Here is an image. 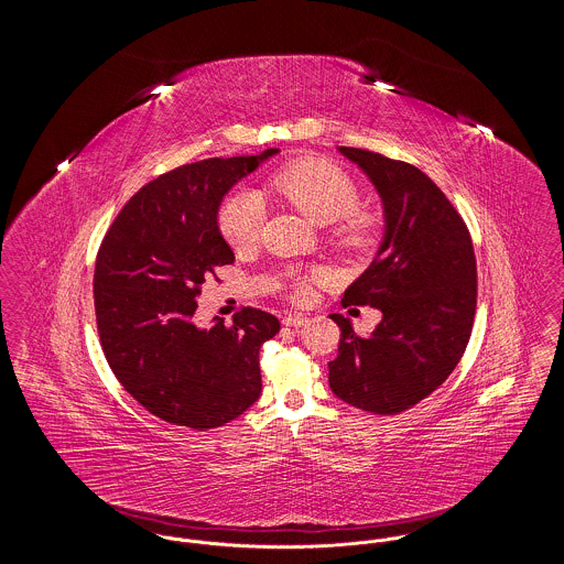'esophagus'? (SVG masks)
Listing matches in <instances>:
<instances>
[{
  "mask_svg": "<svg viewBox=\"0 0 564 564\" xmlns=\"http://www.w3.org/2000/svg\"><path fill=\"white\" fill-rule=\"evenodd\" d=\"M306 315H302V313H288L285 317H283V325H288V327H302V325H306Z\"/></svg>",
  "mask_w": 564,
  "mask_h": 564,
  "instance_id": "obj_1",
  "label": "esophagus"
}]
</instances>
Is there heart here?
Returning <instances> with one entry per match:
<instances>
[{
  "mask_svg": "<svg viewBox=\"0 0 564 564\" xmlns=\"http://www.w3.org/2000/svg\"><path fill=\"white\" fill-rule=\"evenodd\" d=\"M267 192L285 198L315 224H336V230L361 241L372 228V215L361 212L359 189L349 175L325 159L308 156L285 164L269 182ZM267 205L258 192L241 189L230 194L217 209L221 237L235 249H247L260 239Z\"/></svg>",
  "mask_w": 564,
  "mask_h": 564,
  "instance_id": "1",
  "label": "heart"
}]
</instances>
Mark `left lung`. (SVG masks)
Wrapping results in <instances>:
<instances>
[{"instance_id":"left-lung-1","label":"left lung","mask_w":564,"mask_h":564,"mask_svg":"<svg viewBox=\"0 0 564 564\" xmlns=\"http://www.w3.org/2000/svg\"><path fill=\"white\" fill-rule=\"evenodd\" d=\"M375 186L384 217L375 260L347 288L343 306L370 304L382 322L359 338L340 327L329 387L338 400L398 414L425 400L460 361L476 315V256L467 226L430 177L382 154L338 148Z\"/></svg>"}]
</instances>
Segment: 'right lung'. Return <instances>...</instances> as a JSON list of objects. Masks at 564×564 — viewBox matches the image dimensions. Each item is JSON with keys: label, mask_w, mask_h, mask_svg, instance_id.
I'll return each instance as SVG.
<instances>
[{"label": "right lung", "mask_w": 564, "mask_h": 564, "mask_svg": "<svg viewBox=\"0 0 564 564\" xmlns=\"http://www.w3.org/2000/svg\"><path fill=\"white\" fill-rule=\"evenodd\" d=\"M209 159L169 171L139 189L113 219L95 267V313L109 368L148 412L189 430L221 427L262 393L260 347L279 319L242 308L226 327L192 322L200 285L235 262L221 237L224 196L262 162Z\"/></svg>", "instance_id": "add662e5"}]
</instances>
